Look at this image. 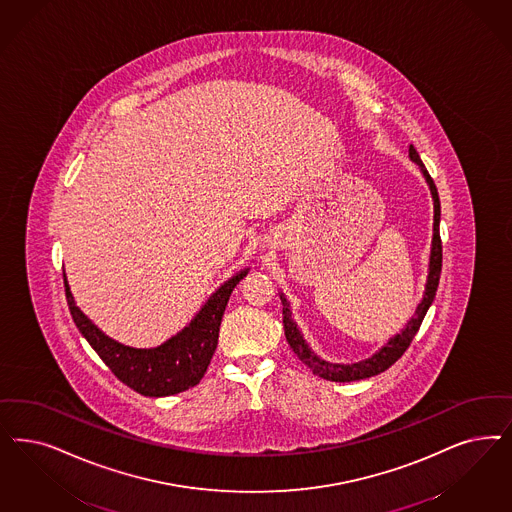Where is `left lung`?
<instances>
[{"instance_id":"8db88e82","label":"left lung","mask_w":512,"mask_h":512,"mask_svg":"<svg viewBox=\"0 0 512 512\" xmlns=\"http://www.w3.org/2000/svg\"><path fill=\"white\" fill-rule=\"evenodd\" d=\"M408 155H410V159L414 160L422 168L423 176L427 179L429 189H431V194H433V200H435V221H433V242H431L433 247H431L429 276H427L423 300L418 304L414 318L406 323V327L401 331V335L393 336L380 352L372 355L371 359H365V361L353 363V365H336V363H327V361L319 359L318 355L308 348V344L304 342V338L300 335L295 321L291 319L289 302L282 297L285 338H287L289 346L293 348V352L297 353L300 361L314 374H318L319 378H325V380H331V382H353V380L371 378V376H376L380 372L388 371L389 367L408 350L412 338L420 331V325H422L423 318H425L431 302L435 300V293H437V287H439L442 270V242L441 230H439V223H441V200H439L435 181H433V177L429 176V172L425 170L422 159H420L418 151L414 149V145H410Z\"/></svg>"}]
</instances>
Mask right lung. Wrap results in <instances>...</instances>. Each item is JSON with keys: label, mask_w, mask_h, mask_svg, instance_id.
<instances>
[{"label": "right lung", "mask_w": 512, "mask_h": 512, "mask_svg": "<svg viewBox=\"0 0 512 512\" xmlns=\"http://www.w3.org/2000/svg\"><path fill=\"white\" fill-rule=\"evenodd\" d=\"M247 270L230 278L215 291L200 314L179 335L170 338L159 348L136 350L104 335L73 302L70 285L64 276L66 299L71 318L81 335L89 340L94 352L123 384L147 397H166L196 386L212 361L217 348L219 325L225 314L230 293L244 280Z\"/></svg>", "instance_id": "add662e5"}]
</instances>
